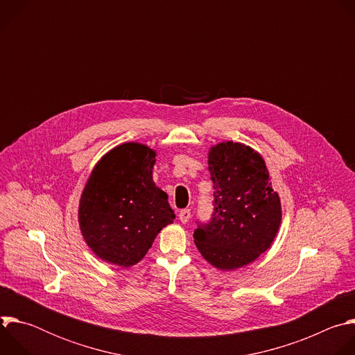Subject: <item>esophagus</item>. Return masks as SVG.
Returning a JSON list of instances; mask_svg holds the SVG:
<instances>
[{
	"mask_svg": "<svg viewBox=\"0 0 355 355\" xmlns=\"http://www.w3.org/2000/svg\"><path fill=\"white\" fill-rule=\"evenodd\" d=\"M178 219L181 220V223H187V222L191 219V212H189V209H182V211H180Z\"/></svg>",
	"mask_w": 355,
	"mask_h": 355,
	"instance_id": "obj_1",
	"label": "esophagus"
}]
</instances>
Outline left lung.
Instances as JSON below:
<instances>
[{"mask_svg": "<svg viewBox=\"0 0 355 355\" xmlns=\"http://www.w3.org/2000/svg\"><path fill=\"white\" fill-rule=\"evenodd\" d=\"M208 170L214 214L193 232L195 245L214 267L230 271L254 261L274 241L282 218L263 157L243 143L212 146Z\"/></svg>", "mask_w": 355, "mask_h": 355, "instance_id": "8db88e82", "label": "left lung"}]
</instances>
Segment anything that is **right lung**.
Returning a JSON list of instances; mask_svg holds the SVG:
<instances>
[{"label": "right lung", "instance_id": "1", "mask_svg": "<svg viewBox=\"0 0 355 355\" xmlns=\"http://www.w3.org/2000/svg\"><path fill=\"white\" fill-rule=\"evenodd\" d=\"M156 151L140 143L116 146L94 167L78 207L80 230L101 260L132 267L175 219L168 195L156 187Z\"/></svg>", "mask_w": 355, "mask_h": 355}]
</instances>
